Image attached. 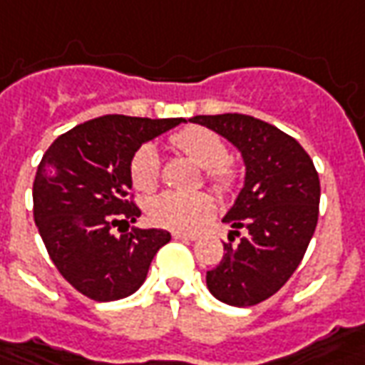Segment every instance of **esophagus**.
I'll return each instance as SVG.
<instances>
[{
  "mask_svg": "<svg viewBox=\"0 0 365 365\" xmlns=\"http://www.w3.org/2000/svg\"><path fill=\"white\" fill-rule=\"evenodd\" d=\"M172 237H174V239H180V241H195V239H197L195 235H191V233H182V231H174Z\"/></svg>",
  "mask_w": 365,
  "mask_h": 365,
  "instance_id": "obj_1",
  "label": "esophagus"
}]
</instances>
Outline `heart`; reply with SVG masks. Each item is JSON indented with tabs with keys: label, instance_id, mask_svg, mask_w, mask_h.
<instances>
[{
	"label": "heart",
	"instance_id": "b5f03b06",
	"mask_svg": "<svg viewBox=\"0 0 365 365\" xmlns=\"http://www.w3.org/2000/svg\"><path fill=\"white\" fill-rule=\"evenodd\" d=\"M172 146L203 168V180L221 197L235 195L243 182V168L227 156L225 140L213 130L187 126L170 138ZM162 162L152 144L140 146L130 160V182L134 190L150 193L160 185ZM215 211L211 195L165 191L146 201L148 219L158 227L172 231H193L207 221Z\"/></svg>",
	"mask_w": 365,
	"mask_h": 365
}]
</instances>
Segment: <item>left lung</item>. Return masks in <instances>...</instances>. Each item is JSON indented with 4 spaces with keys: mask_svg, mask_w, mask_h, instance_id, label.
I'll return each mask as SVG.
<instances>
[{
    "mask_svg": "<svg viewBox=\"0 0 365 365\" xmlns=\"http://www.w3.org/2000/svg\"><path fill=\"white\" fill-rule=\"evenodd\" d=\"M190 120L243 154L245 187L223 217L233 231L221 262L207 271V289L225 304L255 307L284 287L307 253L318 223V172L307 150L269 122L237 112Z\"/></svg>",
    "mask_w": 365,
    "mask_h": 365,
    "instance_id": "1",
    "label": "left lung"
}]
</instances>
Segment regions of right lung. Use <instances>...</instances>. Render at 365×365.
Returning <instances> with one entry per match:
<instances>
[{
	"instance_id": "right-lung-1",
	"label": "right lung",
	"mask_w": 365,
	"mask_h": 365,
	"mask_svg": "<svg viewBox=\"0 0 365 365\" xmlns=\"http://www.w3.org/2000/svg\"><path fill=\"white\" fill-rule=\"evenodd\" d=\"M180 122L108 114L61 134L45 152L33 182V217L53 264L81 294L108 302L136 292L154 255L170 243L164 229L120 237L111 229L128 231L142 213L130 193L134 152Z\"/></svg>"
}]
</instances>
